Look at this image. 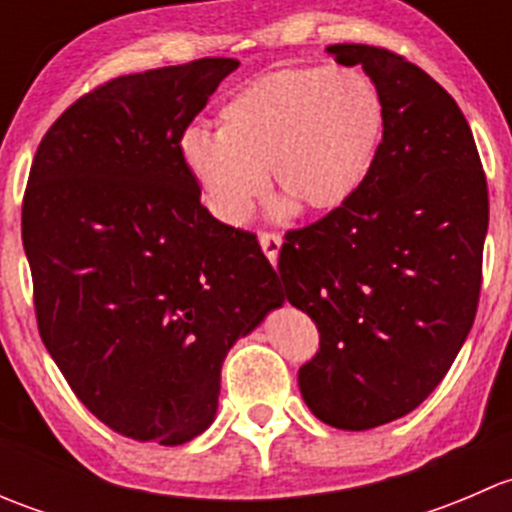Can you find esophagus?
<instances>
[{
	"instance_id": "esophagus-1",
	"label": "esophagus",
	"mask_w": 512,
	"mask_h": 512,
	"mask_svg": "<svg viewBox=\"0 0 512 512\" xmlns=\"http://www.w3.org/2000/svg\"><path fill=\"white\" fill-rule=\"evenodd\" d=\"M260 245L262 252L267 255V260L272 265H277V257H280V247H282V237L277 232H260Z\"/></svg>"
}]
</instances>
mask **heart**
<instances>
[{
  "instance_id": "obj_1",
  "label": "heart",
  "mask_w": 512,
  "mask_h": 512,
  "mask_svg": "<svg viewBox=\"0 0 512 512\" xmlns=\"http://www.w3.org/2000/svg\"><path fill=\"white\" fill-rule=\"evenodd\" d=\"M220 131L190 126L180 160L223 225L247 223L272 180L287 190L277 213L342 208L374 168L384 101L364 71L302 66L260 76L220 108Z\"/></svg>"
}]
</instances>
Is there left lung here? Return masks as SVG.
I'll list each match as a JSON object with an SVG mask.
<instances>
[{
  "label": "left lung",
  "instance_id": "left-lung-1",
  "mask_svg": "<svg viewBox=\"0 0 512 512\" xmlns=\"http://www.w3.org/2000/svg\"><path fill=\"white\" fill-rule=\"evenodd\" d=\"M384 101L374 168L342 208L285 235L280 280L319 329L299 391L319 421L366 431L411 414L473 327L488 183L458 103L389 49L334 44Z\"/></svg>",
  "mask_w": 512,
  "mask_h": 512
}]
</instances>
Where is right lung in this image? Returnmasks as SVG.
Instances as JSON below:
<instances>
[{
	"label": "right lung",
	"instance_id": "right-lung-1",
	"mask_svg": "<svg viewBox=\"0 0 512 512\" xmlns=\"http://www.w3.org/2000/svg\"><path fill=\"white\" fill-rule=\"evenodd\" d=\"M237 59L111 79L41 138L22 242L44 347L121 436L180 446L213 423L232 344L285 302L252 232L200 205L180 136Z\"/></svg>",
	"mask_w": 512,
	"mask_h": 512
}]
</instances>
